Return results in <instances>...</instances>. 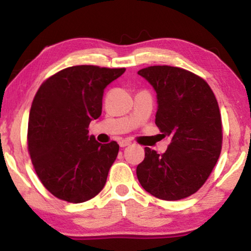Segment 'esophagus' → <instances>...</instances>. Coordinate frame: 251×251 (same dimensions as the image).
I'll list each match as a JSON object with an SVG mask.
<instances>
[{
    "mask_svg": "<svg viewBox=\"0 0 251 251\" xmlns=\"http://www.w3.org/2000/svg\"><path fill=\"white\" fill-rule=\"evenodd\" d=\"M130 144H131V142H130L129 139H121L119 142V145L120 147H126V146H129Z\"/></svg>",
    "mask_w": 251,
    "mask_h": 251,
    "instance_id": "34e87169",
    "label": "esophagus"
}]
</instances>
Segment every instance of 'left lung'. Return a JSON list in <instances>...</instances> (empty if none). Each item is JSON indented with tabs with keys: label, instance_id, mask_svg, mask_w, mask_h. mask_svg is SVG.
<instances>
[{
	"label": "left lung",
	"instance_id": "1",
	"mask_svg": "<svg viewBox=\"0 0 251 251\" xmlns=\"http://www.w3.org/2000/svg\"><path fill=\"white\" fill-rule=\"evenodd\" d=\"M138 74L156 92L155 125L171 142L162 155L145 147L137 178L144 190L157 199H185L205 183L221 155L217 99L203 78L183 68L150 66Z\"/></svg>",
	"mask_w": 251,
	"mask_h": 251
}]
</instances>
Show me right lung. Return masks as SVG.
<instances>
[{"label": "right lung", "mask_w": 251, "mask_h": 251, "mask_svg": "<svg viewBox=\"0 0 251 251\" xmlns=\"http://www.w3.org/2000/svg\"><path fill=\"white\" fill-rule=\"evenodd\" d=\"M125 72L72 66L37 90L29 112L28 152L41 183L60 200L81 203L104 188L119 145L98 143L88 128L101 115L105 88Z\"/></svg>", "instance_id": "obj_1"}]
</instances>
